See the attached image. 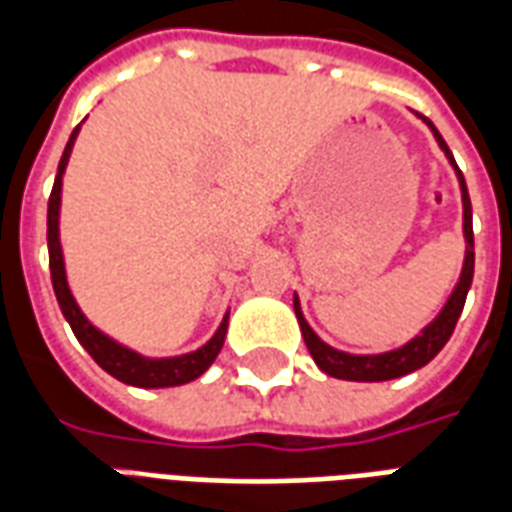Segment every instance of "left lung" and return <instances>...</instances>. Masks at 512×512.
Segmentation results:
<instances>
[{"label":"left lung","instance_id":"obj_1","mask_svg":"<svg viewBox=\"0 0 512 512\" xmlns=\"http://www.w3.org/2000/svg\"><path fill=\"white\" fill-rule=\"evenodd\" d=\"M422 117V115H419ZM428 128L436 136V142L444 150V156L450 158V164L458 172V183H461V200H463V238H466V255H463V268L461 277H458V285L450 293L447 304L441 307V312L433 318V321L422 329V332L408 340L406 345H400L395 351H386V354H345V351H337L332 345H326L312 332V326L304 321V312H301L299 296H293V310H296V318H299L301 337L310 348V356L315 359V365L321 367L326 376L343 378V381H389V378H400L414 373L419 367H425L439 354L441 348L447 345V340L452 337V329L461 318L463 304H466V293L472 288L474 277V233H472V202H469V191H466V180H463L461 169L452 158L450 147L441 139V134L436 131V126L430 123L428 117H422Z\"/></svg>","mask_w":512,"mask_h":512}]
</instances>
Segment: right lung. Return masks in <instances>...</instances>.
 I'll use <instances>...</instances> for the list:
<instances>
[{"label": "right lung", "instance_id": "obj_1", "mask_svg": "<svg viewBox=\"0 0 512 512\" xmlns=\"http://www.w3.org/2000/svg\"><path fill=\"white\" fill-rule=\"evenodd\" d=\"M79 128H73L71 139L65 145V153L60 158V167H57V178H54V189L49 197V222H46V238H49V268H51V285L60 301V310L65 315V321L71 323L76 340L84 345V351L93 356L98 365L104 367L109 376H115L117 381L131 386H142V389H161V386H180L189 384L194 378H200L208 367L213 365V359L219 356L224 345V334H227V321H230V312L224 315L219 329L213 332V337L205 345H200L197 351L180 356H164V359H150L126 348V345L115 343L109 334L101 329H95L93 323L84 318V312L79 310V304L73 299L71 288H68V277H65V260H62V244H60V202H62V175L68 167V158H71L73 142Z\"/></svg>", "mask_w": 512, "mask_h": 512}]
</instances>
